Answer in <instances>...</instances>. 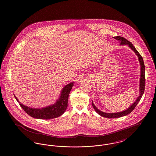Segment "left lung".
Listing matches in <instances>:
<instances>
[{
	"label": "left lung",
	"instance_id": "left-lung-1",
	"mask_svg": "<svg viewBox=\"0 0 156 156\" xmlns=\"http://www.w3.org/2000/svg\"><path fill=\"white\" fill-rule=\"evenodd\" d=\"M113 38L120 41V45H128L129 46V47L132 50H133L134 52H135L136 54V55L138 56L140 64V67H141L140 68H141V75H140V96L137 99L136 102L132 104L131 105V106L130 108H129L127 110H125V111L118 112V113H105L101 111L98 109H97V107L94 105L93 102H92V106L94 108V109L95 110V111L97 112L99 115L105 117V118H120V117H122L123 116H126V115H129V113H130L132 112L133 111L137 104L139 103V102L140 101L141 97L143 96L144 92L145 84H146V83H145V81H146V80H145V66H144L143 57H141V55L139 54V52L137 51L136 48L134 47L133 45L129 41H128L127 39L125 38L124 37H121V36H116V37H113Z\"/></svg>",
	"mask_w": 156,
	"mask_h": 156
}]
</instances>
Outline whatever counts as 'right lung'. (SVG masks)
Instances as JSON below:
<instances>
[{"label": "right lung", "mask_w": 156, "mask_h": 156, "mask_svg": "<svg viewBox=\"0 0 156 156\" xmlns=\"http://www.w3.org/2000/svg\"><path fill=\"white\" fill-rule=\"evenodd\" d=\"M73 85L74 83L71 82L65 86L61 91L59 99L56 103L42 109H33L24 106L20 104L17 98L15 96V97L23 109L30 116L36 119H54L60 116L66 111L68 106V96Z\"/></svg>", "instance_id": "right-lung-1"}]
</instances>
